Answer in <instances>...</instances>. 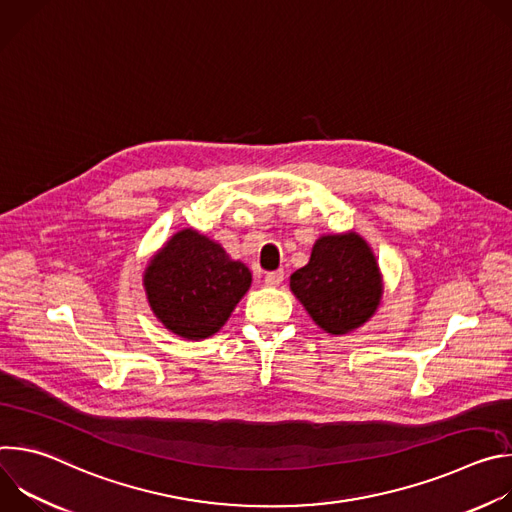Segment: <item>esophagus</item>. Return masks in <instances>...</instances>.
Here are the masks:
<instances>
[{"label":"esophagus","mask_w":512,"mask_h":512,"mask_svg":"<svg viewBox=\"0 0 512 512\" xmlns=\"http://www.w3.org/2000/svg\"><path fill=\"white\" fill-rule=\"evenodd\" d=\"M281 281H283V271H281V269L269 271V273L265 275V285H269V287H277Z\"/></svg>","instance_id":"1"}]
</instances>
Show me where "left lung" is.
Listing matches in <instances>:
<instances>
[{
	"label": "left lung",
	"mask_w": 512,
	"mask_h": 512,
	"mask_svg": "<svg viewBox=\"0 0 512 512\" xmlns=\"http://www.w3.org/2000/svg\"><path fill=\"white\" fill-rule=\"evenodd\" d=\"M289 287L312 320L334 336L360 328L383 298L377 259L356 233L320 237L308 265L291 273Z\"/></svg>",
	"instance_id": "obj_1"
}]
</instances>
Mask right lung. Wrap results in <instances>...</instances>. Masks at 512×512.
Listing matches in <instances>:
<instances>
[{"mask_svg": "<svg viewBox=\"0 0 512 512\" xmlns=\"http://www.w3.org/2000/svg\"><path fill=\"white\" fill-rule=\"evenodd\" d=\"M143 287L170 332L202 340L225 326L251 287V271L218 243L184 229L152 257Z\"/></svg>", "mask_w": 512, "mask_h": 512, "instance_id": "right-lung-1", "label": "right lung"}]
</instances>
